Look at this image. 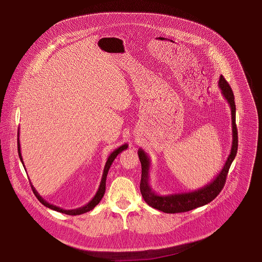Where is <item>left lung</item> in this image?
Segmentation results:
<instances>
[{"label":"left lung","instance_id":"8db88e82","mask_svg":"<svg viewBox=\"0 0 262 262\" xmlns=\"http://www.w3.org/2000/svg\"><path fill=\"white\" fill-rule=\"evenodd\" d=\"M219 87L222 91L223 96L228 101L231 108V120H232V145L231 150L228 156V159L224 165L221 172L213 178L208 184L202 186L201 189L191 191V192H183L178 194H170V195H158L149 184V169H150V160L147 154L142 148L139 149L138 156L142 166V175H141V183H140V191L142 197L145 202L156 209H159L166 213H176V212H184L197 207L203 206L209 202H211L223 190L224 185L226 182V177L229 171V168L235 159L237 152V128L235 124V102L234 95L231 87L228 82L223 76H220Z\"/></svg>","mask_w":262,"mask_h":262}]
</instances>
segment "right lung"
Instances as JSON below:
<instances>
[{
    "mask_svg": "<svg viewBox=\"0 0 262 262\" xmlns=\"http://www.w3.org/2000/svg\"><path fill=\"white\" fill-rule=\"evenodd\" d=\"M18 138H17V150H18V156H19V159H20V162L25 168V165H24V162H23V157H21V154H20V145H19V128H18V134H17ZM128 145L127 144H123L121 145L120 147H118L117 149H115V150L112 152L107 160H106V163H105V166H104V169H103V173H102V177H101V181H100V184H99V188L95 194V196L92 198V200L90 202H88L86 205L82 206V207H79V208H76V209H63L61 207H58L56 205H53V204H50L49 202H47L39 194L38 192H37L35 190V188L33 186L32 182H31V188H32V191L34 193V195L36 196V198L38 199L45 206L53 209V210H56V211H59V212H62V213H65V214H69V215H78V214H82V213H85L87 211H90L92 210L98 203L99 201L102 199L103 195H104V192H105V180H106V175H107V172L110 170V167L111 165L113 164L114 160L116 159V157L122 152L123 150H125V149H127Z\"/></svg>",
    "mask_w": 262,
    "mask_h": 262,
    "instance_id": "right-lung-1",
    "label": "right lung"
}]
</instances>
